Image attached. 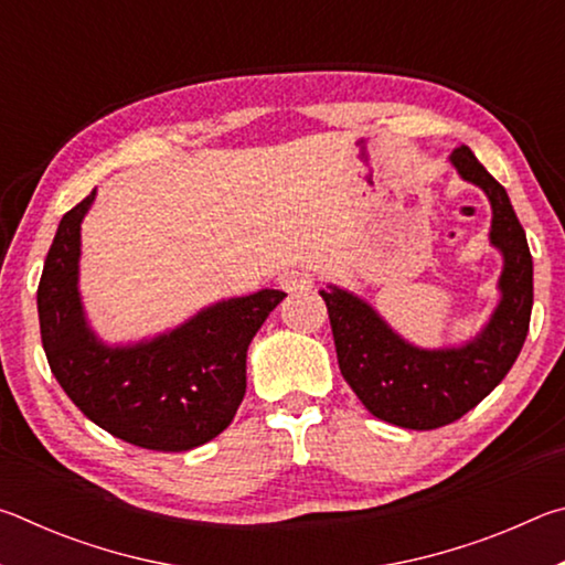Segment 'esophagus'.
Masks as SVG:
<instances>
[{
    "mask_svg": "<svg viewBox=\"0 0 565 565\" xmlns=\"http://www.w3.org/2000/svg\"><path fill=\"white\" fill-rule=\"evenodd\" d=\"M279 284L286 291H303L313 286V276L303 269H286L279 274Z\"/></svg>",
    "mask_w": 565,
    "mask_h": 565,
    "instance_id": "34e87169",
    "label": "esophagus"
}]
</instances>
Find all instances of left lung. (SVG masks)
Segmentation results:
<instances>
[{"label": "left lung", "mask_w": 565, "mask_h": 565, "mask_svg": "<svg viewBox=\"0 0 565 565\" xmlns=\"http://www.w3.org/2000/svg\"><path fill=\"white\" fill-rule=\"evenodd\" d=\"M448 161L489 196V238L503 256L499 303L483 329L458 347L424 349L353 291L333 284L321 291L341 376L376 418L414 431L454 424L501 384L523 349L533 309V259L509 194L468 147L454 149Z\"/></svg>", "instance_id": "left-lung-1"}]
</instances>
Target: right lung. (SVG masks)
Returning <instances> with one entry per match:
<instances>
[{
  "label": "right lung",
  "mask_w": 565,
  "mask_h": 565,
  "mask_svg": "<svg viewBox=\"0 0 565 565\" xmlns=\"http://www.w3.org/2000/svg\"><path fill=\"white\" fill-rule=\"evenodd\" d=\"M97 189L56 228L36 291L54 379L104 431L149 451H189L232 424L246 394V351L284 291L216 301L177 329L131 343L97 337L79 294L82 222Z\"/></svg>",
  "instance_id": "1"
}]
</instances>
